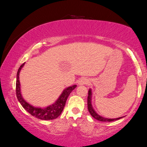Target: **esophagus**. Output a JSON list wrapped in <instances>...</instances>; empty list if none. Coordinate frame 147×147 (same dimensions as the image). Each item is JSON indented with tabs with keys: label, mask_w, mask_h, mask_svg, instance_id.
Returning <instances> with one entry per match:
<instances>
[{
	"label": "esophagus",
	"mask_w": 147,
	"mask_h": 147,
	"mask_svg": "<svg viewBox=\"0 0 147 147\" xmlns=\"http://www.w3.org/2000/svg\"><path fill=\"white\" fill-rule=\"evenodd\" d=\"M90 83V80L86 78H83L82 79H80L78 80V85L81 86V85H88Z\"/></svg>",
	"instance_id": "obj_1"
}]
</instances>
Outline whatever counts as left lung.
I'll return each mask as SVG.
<instances>
[{
  "instance_id": "obj_1",
  "label": "left lung",
  "mask_w": 147,
  "mask_h": 147,
  "mask_svg": "<svg viewBox=\"0 0 147 147\" xmlns=\"http://www.w3.org/2000/svg\"><path fill=\"white\" fill-rule=\"evenodd\" d=\"M92 90L91 89H90L89 91H88V109L92 117L94 118L96 120H99V121H102V122H112V121H114V120H118L120 119V118H121V117L118 118H106L102 117L101 116H100L99 114H98L95 112V110H94L93 107H92Z\"/></svg>"
}]
</instances>
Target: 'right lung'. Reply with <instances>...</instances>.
Here are the masks:
<instances>
[{
	"mask_svg": "<svg viewBox=\"0 0 147 147\" xmlns=\"http://www.w3.org/2000/svg\"><path fill=\"white\" fill-rule=\"evenodd\" d=\"M25 63L20 66L17 74V82H16V94H17V99L19 100L22 106L31 114L32 116L39 118L41 120H53L57 118L63 111L64 106L65 105L66 100L70 93L76 88V85L69 86L65 88L62 92L59 98L56 100L55 103L46 108H37L31 106V104L27 103L22 97L21 94V85L19 82V73L21 69L23 67Z\"/></svg>",
	"mask_w": 147,
	"mask_h": 147,
	"instance_id": "obj_1",
	"label": "right lung"
}]
</instances>
